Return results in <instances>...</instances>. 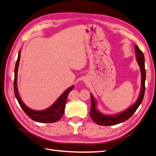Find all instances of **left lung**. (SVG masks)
<instances>
[{"label":"left lung","instance_id":"obj_1","mask_svg":"<svg viewBox=\"0 0 156 156\" xmlns=\"http://www.w3.org/2000/svg\"><path fill=\"white\" fill-rule=\"evenodd\" d=\"M135 54L136 61L140 67L141 73V87L139 95H138L136 101L130 106L127 109L122 112H118L115 115H105L101 112L98 109V101L93 95L90 93V98H91V106H90V116L93 121L95 123L100 126H114L117 124L123 123L124 121L132 117L136 110L142 103L144 95H145V84L146 79V71L145 68V57L142 51H141L137 45L135 46Z\"/></svg>","mask_w":156,"mask_h":156}]
</instances>
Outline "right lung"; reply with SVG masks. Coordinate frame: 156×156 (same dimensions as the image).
<instances>
[{"instance_id": "1", "label": "right lung", "mask_w": 156, "mask_h": 156, "mask_svg": "<svg viewBox=\"0 0 156 156\" xmlns=\"http://www.w3.org/2000/svg\"><path fill=\"white\" fill-rule=\"evenodd\" d=\"M20 51H19L18 59H17L15 66V78H14V93H15L16 98L18 100L20 106H21L22 110H24L26 115L33 121L39 123H54L58 121L63 115L65 112V106L67 102V96L71 90H72L74 86L69 87L62 94L59 96L57 100L55 101L52 105L47 108L46 109L41 110H36L30 108L22 101L20 96L18 84H17V79H18V70L20 59Z\"/></svg>"}]
</instances>
